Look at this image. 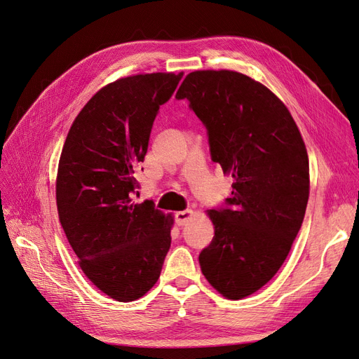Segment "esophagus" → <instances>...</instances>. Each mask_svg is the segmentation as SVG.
<instances>
[{"label": "esophagus", "instance_id": "obj_1", "mask_svg": "<svg viewBox=\"0 0 359 359\" xmlns=\"http://www.w3.org/2000/svg\"><path fill=\"white\" fill-rule=\"evenodd\" d=\"M191 217H193V211L191 210L178 211L175 214V222H177L178 226H184V224H187L191 220Z\"/></svg>", "mask_w": 359, "mask_h": 359}]
</instances>
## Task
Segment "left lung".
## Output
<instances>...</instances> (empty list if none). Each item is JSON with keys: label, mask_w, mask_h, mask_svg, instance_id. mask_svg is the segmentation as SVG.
Returning <instances> with one entry per match:
<instances>
[{"label": "left lung", "mask_w": 359, "mask_h": 359, "mask_svg": "<svg viewBox=\"0 0 359 359\" xmlns=\"http://www.w3.org/2000/svg\"><path fill=\"white\" fill-rule=\"evenodd\" d=\"M177 99L208 130L212 161L233 178L229 208L208 210L211 244L199 264L227 299H243L273 278L306 215L307 148L285 103L264 83L233 70H196Z\"/></svg>", "instance_id": "obj_1"}]
</instances>
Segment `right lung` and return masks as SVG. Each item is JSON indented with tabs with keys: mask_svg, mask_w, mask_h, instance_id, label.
I'll use <instances>...</instances> for the list:
<instances>
[{
	"mask_svg": "<svg viewBox=\"0 0 359 359\" xmlns=\"http://www.w3.org/2000/svg\"><path fill=\"white\" fill-rule=\"evenodd\" d=\"M181 78L145 73L107 83L74 118L61 151L60 223L86 278L119 302L157 283L170 247L173 215L132 196L156 115Z\"/></svg>",
	"mask_w": 359,
	"mask_h": 359,
	"instance_id": "add662e5",
	"label": "right lung"
}]
</instances>
